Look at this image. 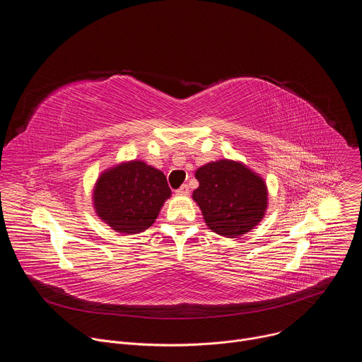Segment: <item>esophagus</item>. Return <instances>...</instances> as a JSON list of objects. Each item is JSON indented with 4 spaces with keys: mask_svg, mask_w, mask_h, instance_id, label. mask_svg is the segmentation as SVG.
<instances>
[{
    "mask_svg": "<svg viewBox=\"0 0 362 362\" xmlns=\"http://www.w3.org/2000/svg\"><path fill=\"white\" fill-rule=\"evenodd\" d=\"M176 194H177V196H187V194H189V187H187V185H182V186L176 190Z\"/></svg>",
    "mask_w": 362,
    "mask_h": 362,
    "instance_id": "1",
    "label": "esophagus"
}]
</instances>
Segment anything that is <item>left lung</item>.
Instances as JSON below:
<instances>
[{
	"label": "left lung",
	"mask_w": 362,
	"mask_h": 362,
	"mask_svg": "<svg viewBox=\"0 0 362 362\" xmlns=\"http://www.w3.org/2000/svg\"><path fill=\"white\" fill-rule=\"evenodd\" d=\"M194 177L199 187L192 199L208 228L225 238H239L265 218L268 186L261 175L245 163L221 159L200 166Z\"/></svg>",
	"instance_id": "obj_1"
}]
</instances>
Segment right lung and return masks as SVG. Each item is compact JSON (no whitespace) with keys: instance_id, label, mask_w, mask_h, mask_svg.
<instances>
[{"instance_id":"add662e5","label":"right lung","mask_w":362,"mask_h":362,"mask_svg":"<svg viewBox=\"0 0 362 362\" xmlns=\"http://www.w3.org/2000/svg\"><path fill=\"white\" fill-rule=\"evenodd\" d=\"M91 196L101 222L122 235H134L154 223L172 190L163 172L134 159L103 170Z\"/></svg>"}]
</instances>
